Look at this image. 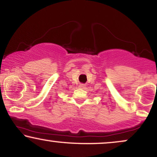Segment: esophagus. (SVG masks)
<instances>
[{"label":"esophagus","mask_w":157,"mask_h":157,"mask_svg":"<svg viewBox=\"0 0 157 157\" xmlns=\"http://www.w3.org/2000/svg\"><path fill=\"white\" fill-rule=\"evenodd\" d=\"M79 88H80V89H85V88H86V85L80 84V86H79Z\"/></svg>","instance_id":"esophagus-1"}]
</instances>
